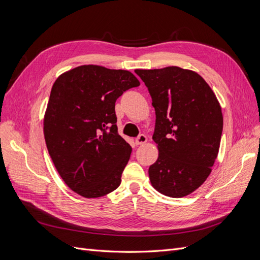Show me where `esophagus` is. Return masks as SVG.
<instances>
[{"mask_svg":"<svg viewBox=\"0 0 260 260\" xmlns=\"http://www.w3.org/2000/svg\"><path fill=\"white\" fill-rule=\"evenodd\" d=\"M146 141H147V138H146L145 135H140V136L136 139V144H137V145L144 144V143H146Z\"/></svg>","mask_w":260,"mask_h":260,"instance_id":"34e87169","label":"esophagus"}]
</instances>
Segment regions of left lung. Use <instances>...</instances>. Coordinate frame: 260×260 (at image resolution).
<instances>
[{"label":"left lung","mask_w":260,"mask_h":260,"mask_svg":"<svg viewBox=\"0 0 260 260\" xmlns=\"http://www.w3.org/2000/svg\"><path fill=\"white\" fill-rule=\"evenodd\" d=\"M155 108L153 135L158 158L148 168L155 190L183 198L205 182L219 152L223 117L210 86L195 72L177 66L137 69Z\"/></svg>","instance_id":"1"}]
</instances>
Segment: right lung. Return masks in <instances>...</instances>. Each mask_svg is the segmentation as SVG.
Returning <instances> with one entry per match:
<instances>
[{"mask_svg":"<svg viewBox=\"0 0 260 260\" xmlns=\"http://www.w3.org/2000/svg\"><path fill=\"white\" fill-rule=\"evenodd\" d=\"M140 82L128 70L83 65L54 82L44 115L46 147L55 168L86 199L120 185L132 148L118 135L115 103Z\"/></svg>","mask_w":260,"mask_h":260,"instance_id":"add662e5","label":"right lung"}]
</instances>
